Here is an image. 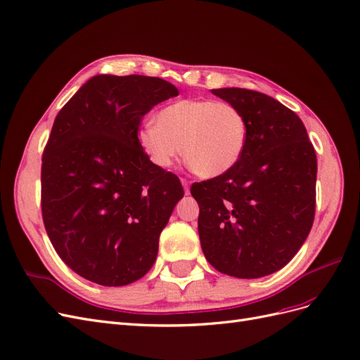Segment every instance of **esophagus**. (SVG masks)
<instances>
[{"instance_id":"1","label":"esophagus","mask_w":360,"mask_h":360,"mask_svg":"<svg viewBox=\"0 0 360 360\" xmlns=\"http://www.w3.org/2000/svg\"><path fill=\"white\" fill-rule=\"evenodd\" d=\"M181 184H183V189H184V193H189V181L186 179H181Z\"/></svg>"}]
</instances>
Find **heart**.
Here are the masks:
<instances>
[{
	"mask_svg": "<svg viewBox=\"0 0 360 360\" xmlns=\"http://www.w3.org/2000/svg\"><path fill=\"white\" fill-rule=\"evenodd\" d=\"M155 120L138 127L136 143L159 168H169L183 153L197 176L219 177L237 165L246 147V118L228 102L183 99L163 106Z\"/></svg>",
	"mask_w": 360,
	"mask_h": 360,
	"instance_id": "obj_1",
	"label": "heart"
}]
</instances>
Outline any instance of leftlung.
<instances>
[{
	"instance_id": "1",
	"label": "left lung",
	"mask_w": 360,
	"mask_h": 360,
	"mask_svg": "<svg viewBox=\"0 0 360 360\" xmlns=\"http://www.w3.org/2000/svg\"><path fill=\"white\" fill-rule=\"evenodd\" d=\"M212 93L243 112L248 139L234 168L192 184L201 248L221 274L263 278L284 267L311 231L317 156L302 120L274 97L246 89Z\"/></svg>"
}]
</instances>
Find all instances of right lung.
Listing matches in <instances>:
<instances>
[{"mask_svg":"<svg viewBox=\"0 0 360 360\" xmlns=\"http://www.w3.org/2000/svg\"><path fill=\"white\" fill-rule=\"evenodd\" d=\"M179 96L160 78L97 75L61 108L41 158V216L60 258L105 287L143 278L183 188L136 143L141 120Z\"/></svg>","mask_w":360,"mask_h":360,"instance_id":"obj_1","label":"right lung"}]
</instances>
